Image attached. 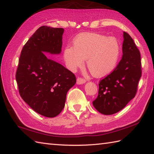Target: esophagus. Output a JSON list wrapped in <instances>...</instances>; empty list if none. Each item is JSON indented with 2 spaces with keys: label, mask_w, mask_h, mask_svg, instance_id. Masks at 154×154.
Segmentation results:
<instances>
[{
  "label": "esophagus",
  "mask_w": 154,
  "mask_h": 154,
  "mask_svg": "<svg viewBox=\"0 0 154 154\" xmlns=\"http://www.w3.org/2000/svg\"><path fill=\"white\" fill-rule=\"evenodd\" d=\"M86 81L85 79H83V78H81V77H78L77 79V85H81V84H84L85 83Z\"/></svg>",
  "instance_id": "esophagus-1"
}]
</instances>
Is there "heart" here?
Listing matches in <instances>:
<instances>
[{
	"instance_id": "heart-1",
	"label": "heart",
	"mask_w": 154,
	"mask_h": 154,
	"mask_svg": "<svg viewBox=\"0 0 154 154\" xmlns=\"http://www.w3.org/2000/svg\"><path fill=\"white\" fill-rule=\"evenodd\" d=\"M120 47L114 37L98 33H84L75 38L73 47L67 45L63 59L69 69L73 71L84 65L97 77L109 74L115 68L120 56Z\"/></svg>"
}]
</instances>
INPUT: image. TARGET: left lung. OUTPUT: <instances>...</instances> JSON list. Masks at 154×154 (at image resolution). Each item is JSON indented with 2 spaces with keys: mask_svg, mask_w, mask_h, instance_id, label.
Returning <instances> with one entry per match:
<instances>
[{
  "mask_svg": "<svg viewBox=\"0 0 154 154\" xmlns=\"http://www.w3.org/2000/svg\"><path fill=\"white\" fill-rule=\"evenodd\" d=\"M122 57L114 70L100 81L94 107L105 115L123 109L134 98L142 76L141 57L130 35L123 32Z\"/></svg>",
  "mask_w": 154,
  "mask_h": 154,
  "instance_id": "obj_1",
  "label": "left lung"
}]
</instances>
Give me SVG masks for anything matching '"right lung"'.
<instances>
[{
  "instance_id": "right-lung-1",
  "label": "right lung",
  "mask_w": 154,
  "mask_h": 154,
  "mask_svg": "<svg viewBox=\"0 0 154 154\" xmlns=\"http://www.w3.org/2000/svg\"><path fill=\"white\" fill-rule=\"evenodd\" d=\"M64 29L43 26L23 47L16 79L24 102L41 115L53 118L65 106L67 91L76 83L71 71L46 54L61 51Z\"/></svg>"
}]
</instances>
